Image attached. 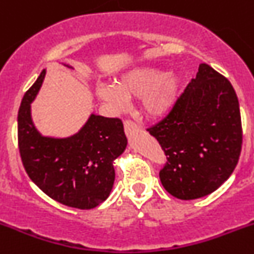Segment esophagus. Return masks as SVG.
Masks as SVG:
<instances>
[{
    "label": "esophagus",
    "instance_id": "obj_1",
    "mask_svg": "<svg viewBox=\"0 0 254 254\" xmlns=\"http://www.w3.org/2000/svg\"><path fill=\"white\" fill-rule=\"evenodd\" d=\"M124 129H125V132H127V134H130L131 131H136V130L140 129V127H139L136 123L132 122V120H125Z\"/></svg>",
    "mask_w": 254,
    "mask_h": 254
}]
</instances>
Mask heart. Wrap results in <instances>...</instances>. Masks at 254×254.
<instances>
[{"label": "heart", "instance_id": "obj_1", "mask_svg": "<svg viewBox=\"0 0 254 254\" xmlns=\"http://www.w3.org/2000/svg\"><path fill=\"white\" fill-rule=\"evenodd\" d=\"M179 89L175 73H165L150 66L135 67L115 80V85H100L99 98L116 110L124 108L129 99H141L144 113L156 118L167 113L174 104Z\"/></svg>", "mask_w": 254, "mask_h": 254}]
</instances>
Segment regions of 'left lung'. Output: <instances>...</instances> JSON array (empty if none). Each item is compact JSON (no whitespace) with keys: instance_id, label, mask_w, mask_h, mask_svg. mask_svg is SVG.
Returning <instances> with one entry per match:
<instances>
[{"instance_id":"1","label":"left lung","mask_w":254,"mask_h":254,"mask_svg":"<svg viewBox=\"0 0 254 254\" xmlns=\"http://www.w3.org/2000/svg\"><path fill=\"white\" fill-rule=\"evenodd\" d=\"M164 150L163 187L183 200L200 198L231 177L242 150L236 91L227 77L200 64L165 118L146 129Z\"/></svg>"}]
</instances>
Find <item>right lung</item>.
Wrapping results in <instances>:
<instances>
[{"mask_svg": "<svg viewBox=\"0 0 254 254\" xmlns=\"http://www.w3.org/2000/svg\"><path fill=\"white\" fill-rule=\"evenodd\" d=\"M45 72L26 91L18 110V149L30 179L64 205L91 209L113 189V162L125 150L127 136L119 118L90 116L77 134L66 139L42 136L31 119V105Z\"/></svg>", "mask_w": 254, "mask_h": 254, "instance_id": "1", "label": "right lung"}]
</instances>
